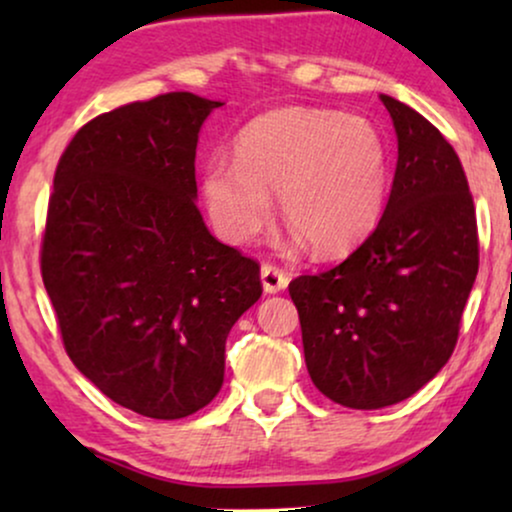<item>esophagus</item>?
<instances>
[{"label":"esophagus","mask_w":512,"mask_h":512,"mask_svg":"<svg viewBox=\"0 0 512 512\" xmlns=\"http://www.w3.org/2000/svg\"><path fill=\"white\" fill-rule=\"evenodd\" d=\"M261 279H263L265 293H279V291L286 289V284H289V277H286V272L279 270L277 265H272V263H263Z\"/></svg>","instance_id":"1"}]
</instances>
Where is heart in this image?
<instances>
[{"label":"heart","mask_w":512,"mask_h":512,"mask_svg":"<svg viewBox=\"0 0 512 512\" xmlns=\"http://www.w3.org/2000/svg\"><path fill=\"white\" fill-rule=\"evenodd\" d=\"M387 146L361 116L328 109H277L258 116L235 142V163L205 167L202 191L228 242H251L270 226L279 191L284 221L317 254L359 244L380 219L387 193Z\"/></svg>","instance_id":"obj_1"}]
</instances>
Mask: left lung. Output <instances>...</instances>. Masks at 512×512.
Returning <instances> with one entry per match:
<instances>
[{
  "instance_id": "1",
  "label": "left lung",
  "mask_w": 512,
  "mask_h": 512,
  "mask_svg": "<svg viewBox=\"0 0 512 512\" xmlns=\"http://www.w3.org/2000/svg\"><path fill=\"white\" fill-rule=\"evenodd\" d=\"M382 102L398 163L380 223L345 261L289 284L314 387L354 410L405 401L436 377L457 345L480 265L457 151L408 104Z\"/></svg>"
}]
</instances>
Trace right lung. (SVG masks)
<instances>
[{"instance_id": "obj_1", "label": "right lung", "mask_w": 512, "mask_h": 512, "mask_svg": "<svg viewBox=\"0 0 512 512\" xmlns=\"http://www.w3.org/2000/svg\"><path fill=\"white\" fill-rule=\"evenodd\" d=\"M221 102L165 93L95 116L55 167L41 279L74 366L151 419L219 394L230 328L261 265L209 233L195 198L198 132Z\"/></svg>"}]
</instances>
